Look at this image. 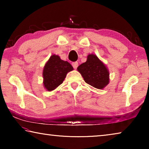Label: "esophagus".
<instances>
[{
	"label": "esophagus",
	"instance_id": "34e87169",
	"mask_svg": "<svg viewBox=\"0 0 149 149\" xmlns=\"http://www.w3.org/2000/svg\"><path fill=\"white\" fill-rule=\"evenodd\" d=\"M72 66L74 67V69H76L77 66H78V62H75L72 63Z\"/></svg>",
	"mask_w": 149,
	"mask_h": 149
}]
</instances>
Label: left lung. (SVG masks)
Returning <instances> with one entry per match:
<instances>
[{
    "label": "left lung",
    "mask_w": 149,
    "mask_h": 149,
    "mask_svg": "<svg viewBox=\"0 0 149 149\" xmlns=\"http://www.w3.org/2000/svg\"><path fill=\"white\" fill-rule=\"evenodd\" d=\"M77 70L85 81L93 87L102 89L109 84V70L94 54L88 55L87 61L79 65Z\"/></svg>",
    "instance_id": "obj_1"
}]
</instances>
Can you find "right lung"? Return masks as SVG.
Here are the masks:
<instances>
[{
    "label": "right lung",
    "mask_w": 149,
    "mask_h": 149,
    "mask_svg": "<svg viewBox=\"0 0 149 149\" xmlns=\"http://www.w3.org/2000/svg\"><path fill=\"white\" fill-rule=\"evenodd\" d=\"M74 70L68 62L52 54L46 62L42 70L43 86L48 91H52L61 85L68 72Z\"/></svg>",
    "instance_id": "add662e5"
}]
</instances>
